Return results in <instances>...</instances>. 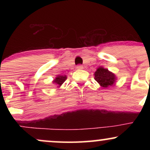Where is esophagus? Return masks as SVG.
Wrapping results in <instances>:
<instances>
[{
    "mask_svg": "<svg viewBox=\"0 0 150 150\" xmlns=\"http://www.w3.org/2000/svg\"><path fill=\"white\" fill-rule=\"evenodd\" d=\"M76 68H77V69H83V65H77Z\"/></svg>",
    "mask_w": 150,
    "mask_h": 150,
    "instance_id": "obj_1",
    "label": "esophagus"
}]
</instances>
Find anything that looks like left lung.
I'll use <instances>...</instances> for the list:
<instances>
[{
    "label": "left lung",
    "mask_w": 150,
    "mask_h": 150,
    "mask_svg": "<svg viewBox=\"0 0 150 150\" xmlns=\"http://www.w3.org/2000/svg\"><path fill=\"white\" fill-rule=\"evenodd\" d=\"M94 79L96 81L104 88H108L113 86L117 79L113 73L108 71V69H105L102 67H98L94 73Z\"/></svg>",
    "instance_id": "8db88e82"
}]
</instances>
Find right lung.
<instances>
[{
  "label": "right lung",
  "mask_w": 150,
  "mask_h": 150,
  "mask_svg": "<svg viewBox=\"0 0 150 150\" xmlns=\"http://www.w3.org/2000/svg\"><path fill=\"white\" fill-rule=\"evenodd\" d=\"M67 79L66 76H57L55 78V79L53 81V83L55 84V85H57V87H60V86L62 85V84L65 81V80Z\"/></svg>",
  "instance_id": "add662e5"
}]
</instances>
